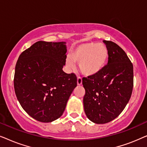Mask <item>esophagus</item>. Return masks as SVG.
Wrapping results in <instances>:
<instances>
[{"label":"esophagus","instance_id":"1","mask_svg":"<svg viewBox=\"0 0 147 147\" xmlns=\"http://www.w3.org/2000/svg\"><path fill=\"white\" fill-rule=\"evenodd\" d=\"M77 84L78 86H81L82 84V79L80 77H78V80H77Z\"/></svg>","mask_w":147,"mask_h":147}]
</instances>
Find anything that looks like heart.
I'll list each match as a JSON object with an SVG mask.
<instances>
[{
	"mask_svg": "<svg viewBox=\"0 0 147 147\" xmlns=\"http://www.w3.org/2000/svg\"><path fill=\"white\" fill-rule=\"evenodd\" d=\"M66 59L67 67L73 68L74 63H78L80 71L86 76L99 74L105 68L109 58L108 48L104 44L85 43L78 46Z\"/></svg>",
	"mask_w": 147,
	"mask_h": 147,
	"instance_id": "obj_1",
	"label": "heart"
}]
</instances>
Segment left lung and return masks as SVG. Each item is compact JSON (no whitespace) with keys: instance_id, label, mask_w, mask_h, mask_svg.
Masks as SVG:
<instances>
[{"instance_id":"8db88e82","label":"left lung","mask_w":147,"mask_h":147,"mask_svg":"<svg viewBox=\"0 0 147 147\" xmlns=\"http://www.w3.org/2000/svg\"><path fill=\"white\" fill-rule=\"evenodd\" d=\"M103 42L109 52L107 65L98 75L82 80L86 90L84 112L96 124L107 123L118 117L133 88V65L126 53L114 42Z\"/></svg>"}]
</instances>
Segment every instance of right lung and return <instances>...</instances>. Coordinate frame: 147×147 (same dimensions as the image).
<instances>
[{
    "label": "right lung",
    "mask_w": 147,
    "mask_h": 147,
    "mask_svg": "<svg viewBox=\"0 0 147 147\" xmlns=\"http://www.w3.org/2000/svg\"><path fill=\"white\" fill-rule=\"evenodd\" d=\"M67 47L61 42H36L20 55L14 87L24 110L34 119L51 122L63 114L77 78L62 69Z\"/></svg>",
    "instance_id": "add662e5"
}]
</instances>
